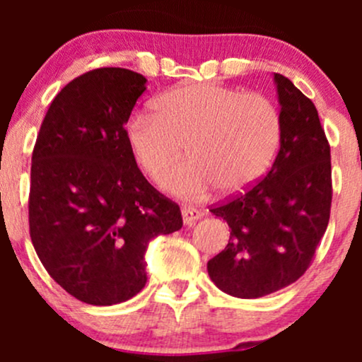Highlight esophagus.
Returning <instances> with one entry per match:
<instances>
[{
    "instance_id": "34e87169",
    "label": "esophagus",
    "mask_w": 362,
    "mask_h": 362,
    "mask_svg": "<svg viewBox=\"0 0 362 362\" xmlns=\"http://www.w3.org/2000/svg\"><path fill=\"white\" fill-rule=\"evenodd\" d=\"M202 213L199 209H195V207H182V218H184V223L187 226H192V224L197 221L199 218H201Z\"/></svg>"
}]
</instances>
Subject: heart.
<instances>
[{
  "label": "heart",
  "mask_w": 362,
  "mask_h": 362,
  "mask_svg": "<svg viewBox=\"0 0 362 362\" xmlns=\"http://www.w3.org/2000/svg\"><path fill=\"white\" fill-rule=\"evenodd\" d=\"M156 115L134 114L126 127L129 151L158 182L182 156L189 160L165 178L170 192L202 199L218 187L236 195L271 168L282 141V115L262 93L216 83H190L155 100Z\"/></svg>",
  "instance_id": "1"
}]
</instances>
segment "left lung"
Segmentation results:
<instances>
[{
    "mask_svg": "<svg viewBox=\"0 0 362 362\" xmlns=\"http://www.w3.org/2000/svg\"><path fill=\"white\" fill-rule=\"evenodd\" d=\"M274 80L282 115L279 153L262 180L209 209L231 233L207 272L219 289L243 300L300 279L330 219V144L317 107L286 76L276 73Z\"/></svg>",
    "mask_w": 362,
    "mask_h": 362,
    "instance_id": "left-lung-1",
    "label": "left lung"
}]
</instances>
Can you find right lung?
<instances>
[{
    "label": "right lung",
    "instance_id": "obj_1",
    "mask_svg": "<svg viewBox=\"0 0 362 362\" xmlns=\"http://www.w3.org/2000/svg\"><path fill=\"white\" fill-rule=\"evenodd\" d=\"M144 85L124 68L74 78L49 105L32 153V243L49 276L88 305L136 296L149 240L182 228L180 207L144 178L127 146Z\"/></svg>",
    "mask_w": 362,
    "mask_h": 362
}]
</instances>
